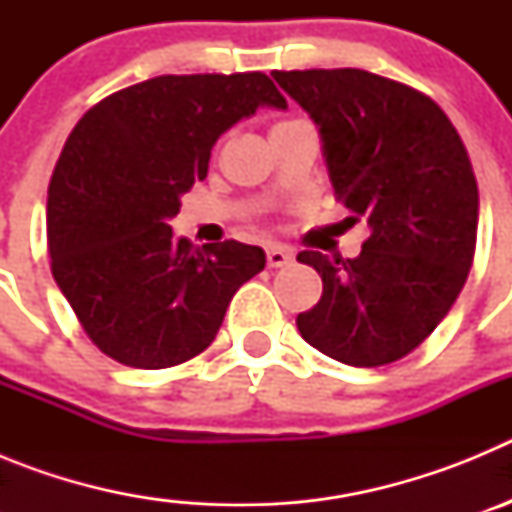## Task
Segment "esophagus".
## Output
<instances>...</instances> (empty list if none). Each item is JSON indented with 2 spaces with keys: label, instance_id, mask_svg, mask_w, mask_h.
<instances>
[{
  "label": "esophagus",
  "instance_id": "34e87169",
  "mask_svg": "<svg viewBox=\"0 0 512 512\" xmlns=\"http://www.w3.org/2000/svg\"><path fill=\"white\" fill-rule=\"evenodd\" d=\"M289 261H292V253H289L287 248H282V246H269V248H266V264H269L271 269L287 266Z\"/></svg>",
  "mask_w": 512,
  "mask_h": 512
}]
</instances>
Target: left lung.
<instances>
[{
    "label": "left lung",
    "instance_id": "left-lung-1",
    "mask_svg": "<svg viewBox=\"0 0 512 512\" xmlns=\"http://www.w3.org/2000/svg\"><path fill=\"white\" fill-rule=\"evenodd\" d=\"M318 125L338 200L364 217L356 259L297 253L323 297L302 338L348 366L408 356L459 297L477 243L479 192L467 148L431 97L361 69L274 71Z\"/></svg>",
    "mask_w": 512,
    "mask_h": 512
}]
</instances>
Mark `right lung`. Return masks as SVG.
Masks as SVG:
<instances>
[{
    "label": "right lung",
    "instance_id": "right-lung-1",
    "mask_svg": "<svg viewBox=\"0 0 512 512\" xmlns=\"http://www.w3.org/2000/svg\"><path fill=\"white\" fill-rule=\"evenodd\" d=\"M259 107L287 110L261 71L156 76L94 104L71 130L48 187L51 269L110 359L135 369L194 359L264 269V248H194L169 225L207 176L217 138Z\"/></svg>",
    "mask_w": 512,
    "mask_h": 512
}]
</instances>
